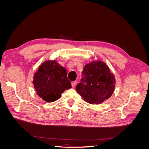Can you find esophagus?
Wrapping results in <instances>:
<instances>
[{
  "instance_id": "34e87169",
  "label": "esophagus",
  "mask_w": 149,
  "mask_h": 149,
  "mask_svg": "<svg viewBox=\"0 0 149 149\" xmlns=\"http://www.w3.org/2000/svg\"><path fill=\"white\" fill-rule=\"evenodd\" d=\"M75 84H76V81H72V82H71V86L73 87V88L74 87Z\"/></svg>"
}]
</instances>
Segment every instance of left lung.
<instances>
[{"label":"left lung","instance_id":"8db88e82","mask_svg":"<svg viewBox=\"0 0 149 149\" xmlns=\"http://www.w3.org/2000/svg\"><path fill=\"white\" fill-rule=\"evenodd\" d=\"M114 88L113 74L106 63L99 61L85 65L76 89L85 101L99 104L111 96Z\"/></svg>","mask_w":149,"mask_h":149}]
</instances>
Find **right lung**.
I'll return each mask as SVG.
<instances>
[{"instance_id":"right-lung-1","label":"right lung","mask_w":149,"mask_h":149,"mask_svg":"<svg viewBox=\"0 0 149 149\" xmlns=\"http://www.w3.org/2000/svg\"><path fill=\"white\" fill-rule=\"evenodd\" d=\"M63 67L54 61H46L39 66L33 76L34 88L37 95L52 102L61 97V94L71 88Z\"/></svg>"}]
</instances>
